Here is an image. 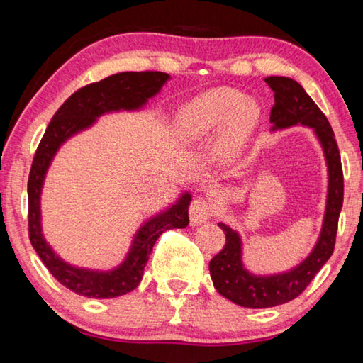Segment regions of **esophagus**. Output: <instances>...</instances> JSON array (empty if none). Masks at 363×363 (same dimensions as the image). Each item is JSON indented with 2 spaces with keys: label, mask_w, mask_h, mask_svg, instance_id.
I'll return each instance as SVG.
<instances>
[{
  "label": "esophagus",
  "mask_w": 363,
  "mask_h": 363,
  "mask_svg": "<svg viewBox=\"0 0 363 363\" xmlns=\"http://www.w3.org/2000/svg\"><path fill=\"white\" fill-rule=\"evenodd\" d=\"M213 214H214V206L205 199H195L189 206L190 224L192 225L205 224L206 220H210L213 218Z\"/></svg>",
  "instance_id": "1"
}]
</instances>
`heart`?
I'll return each instance as SVG.
<instances>
[{
	"instance_id": "obj_1",
	"label": "heart",
	"mask_w": 363,
	"mask_h": 363,
	"mask_svg": "<svg viewBox=\"0 0 363 363\" xmlns=\"http://www.w3.org/2000/svg\"><path fill=\"white\" fill-rule=\"evenodd\" d=\"M261 110L251 99L230 88H216L194 97L182 106L176 120L179 138L187 144H199L223 130L218 155L224 162L240 155L255 133Z\"/></svg>"
}]
</instances>
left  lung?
<instances>
[{
    "label": "left lung",
    "mask_w": 363,
    "mask_h": 363,
    "mask_svg": "<svg viewBox=\"0 0 363 363\" xmlns=\"http://www.w3.org/2000/svg\"><path fill=\"white\" fill-rule=\"evenodd\" d=\"M264 82L274 91L275 104L270 110V123H274L272 130H284L294 125L314 128L328 164V195L322 232L315 248L298 267L284 274L257 277L245 270L240 237L229 225L219 223V227L225 233V245L210 261L213 285L219 294L232 303L251 309L285 304L306 290L315 274L333 255L337 219H340L344 196L340 149L327 116L311 99L303 86L294 79L267 77Z\"/></svg>",
    "instance_id": "8db88e82"
}]
</instances>
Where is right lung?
Here are the masks:
<instances>
[{
    "label": "right lung",
    "mask_w": 363,
    "mask_h": 363,
    "mask_svg": "<svg viewBox=\"0 0 363 363\" xmlns=\"http://www.w3.org/2000/svg\"><path fill=\"white\" fill-rule=\"evenodd\" d=\"M168 78V73L163 72H121L86 84L59 107L40 140L28 176V238L52 277L73 293L107 299L133 291L143 280L144 267L157 238L163 232L184 229L189 224L190 194H184L176 205L140 227L126 261L110 272L77 269L64 262L41 233L40 194L49 163L60 144L93 125L102 113L143 107L149 97L162 89Z\"/></svg>",
    "instance_id": "add662e5"
}]
</instances>
